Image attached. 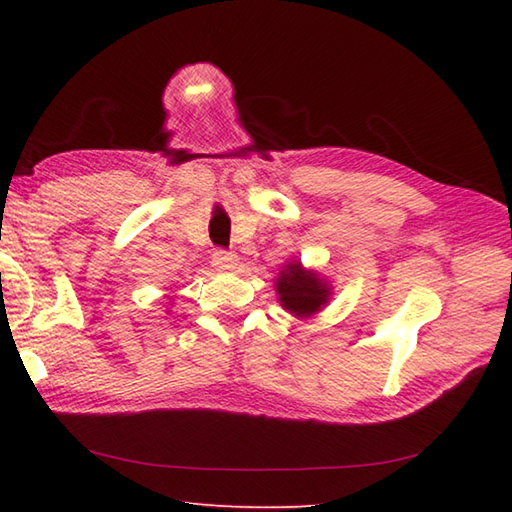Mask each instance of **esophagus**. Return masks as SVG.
I'll list each match as a JSON object with an SVG mask.
<instances>
[{"mask_svg":"<svg viewBox=\"0 0 512 512\" xmlns=\"http://www.w3.org/2000/svg\"><path fill=\"white\" fill-rule=\"evenodd\" d=\"M211 262H213V266H215V268H220V270H231V268L235 266V262H237V257L231 253V250L217 248L215 253H213V257H211Z\"/></svg>","mask_w":512,"mask_h":512,"instance_id":"34e87169","label":"esophagus"}]
</instances>
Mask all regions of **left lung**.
<instances>
[{
    "instance_id": "1",
    "label": "left lung",
    "mask_w": 512,
    "mask_h": 512,
    "mask_svg": "<svg viewBox=\"0 0 512 512\" xmlns=\"http://www.w3.org/2000/svg\"><path fill=\"white\" fill-rule=\"evenodd\" d=\"M279 301L295 317H310L328 301V288H325L314 273H306L301 264L286 266L277 281Z\"/></svg>"
}]
</instances>
